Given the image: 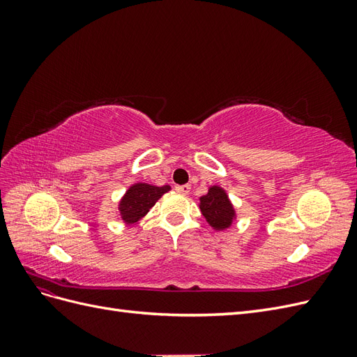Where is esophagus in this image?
I'll return each instance as SVG.
<instances>
[{"instance_id":"34e87169","label":"esophagus","mask_w":357,"mask_h":357,"mask_svg":"<svg viewBox=\"0 0 357 357\" xmlns=\"http://www.w3.org/2000/svg\"><path fill=\"white\" fill-rule=\"evenodd\" d=\"M176 190L178 193H181V195H188V193L190 192V186L189 185H181V186H176Z\"/></svg>"}]
</instances>
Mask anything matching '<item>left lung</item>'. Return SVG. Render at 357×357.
<instances>
[{
    "instance_id": "obj_1",
    "label": "left lung",
    "mask_w": 357,
    "mask_h": 357,
    "mask_svg": "<svg viewBox=\"0 0 357 357\" xmlns=\"http://www.w3.org/2000/svg\"><path fill=\"white\" fill-rule=\"evenodd\" d=\"M201 213L215 231L229 228L235 219V210L226 195V192L219 186H211L207 195L199 198Z\"/></svg>"
}]
</instances>
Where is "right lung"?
I'll return each instance as SVG.
<instances>
[{
    "label": "right lung",
    "instance_id": "obj_1",
    "mask_svg": "<svg viewBox=\"0 0 357 357\" xmlns=\"http://www.w3.org/2000/svg\"><path fill=\"white\" fill-rule=\"evenodd\" d=\"M169 186H152L147 183H135L119 202V211L125 223H135L149 213L156 201L167 193Z\"/></svg>",
    "mask_w": 357,
    "mask_h": 357
}]
</instances>
